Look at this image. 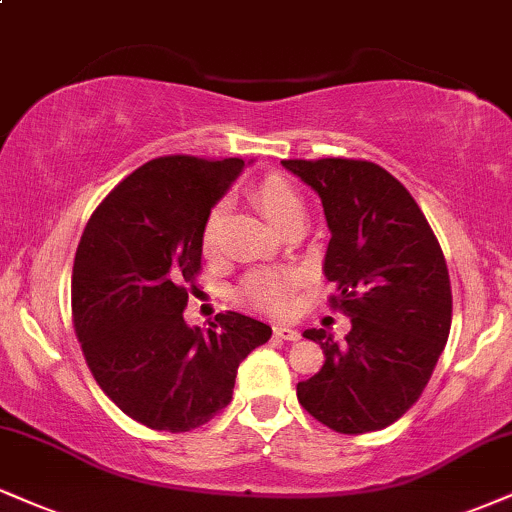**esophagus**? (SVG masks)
I'll use <instances>...</instances> for the list:
<instances>
[{
    "instance_id": "34e87169",
    "label": "esophagus",
    "mask_w": 512,
    "mask_h": 512,
    "mask_svg": "<svg viewBox=\"0 0 512 512\" xmlns=\"http://www.w3.org/2000/svg\"><path fill=\"white\" fill-rule=\"evenodd\" d=\"M274 336L281 338V341H298L300 331L291 324H276L274 326Z\"/></svg>"
}]
</instances>
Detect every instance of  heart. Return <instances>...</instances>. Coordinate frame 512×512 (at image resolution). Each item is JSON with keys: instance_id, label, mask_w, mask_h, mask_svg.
Returning <instances> with one entry per match:
<instances>
[{"instance_id": "obj_1", "label": "heart", "mask_w": 512, "mask_h": 512, "mask_svg": "<svg viewBox=\"0 0 512 512\" xmlns=\"http://www.w3.org/2000/svg\"><path fill=\"white\" fill-rule=\"evenodd\" d=\"M248 195L262 209L264 217L279 226V229L303 214V200H300L298 190L286 178L276 174L257 178L250 186ZM221 224H224V202H217V205L209 209L205 224H202V250H205V255H212L217 250ZM298 286L300 274L295 269L264 267L245 276L243 283H240V295H243L245 303L257 307V310L281 315V312L291 310Z\"/></svg>"}]
</instances>
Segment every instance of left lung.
<instances>
[{"label":"left lung","instance_id":"obj_1","mask_svg":"<svg viewBox=\"0 0 512 512\" xmlns=\"http://www.w3.org/2000/svg\"><path fill=\"white\" fill-rule=\"evenodd\" d=\"M322 197L331 238L329 305L353 329L338 343L324 329V365L298 384L300 405L338 434H365L403 417L432 377L453 315L446 257L408 188L367 159H283Z\"/></svg>","mask_w":512,"mask_h":512}]
</instances>
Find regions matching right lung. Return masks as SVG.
Instances as JSON below:
<instances>
[{
    "mask_svg": "<svg viewBox=\"0 0 512 512\" xmlns=\"http://www.w3.org/2000/svg\"><path fill=\"white\" fill-rule=\"evenodd\" d=\"M238 157L166 155L97 205L71 274L73 329L100 389L135 422L181 434L231 403L240 362L272 338L224 312L209 329L183 319L202 269V224L240 174Z\"/></svg>",
    "mask_w": 512,
    "mask_h": 512,
    "instance_id": "right-lung-1",
    "label": "right lung"
}]
</instances>
